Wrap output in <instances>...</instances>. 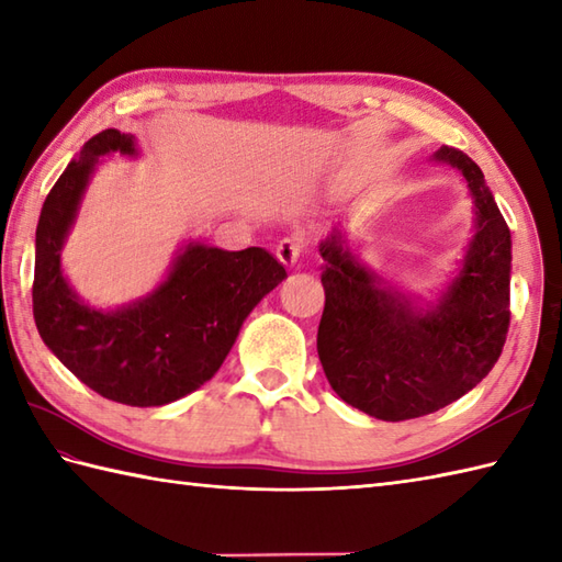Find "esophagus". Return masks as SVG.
<instances>
[{
    "instance_id": "esophagus-1",
    "label": "esophagus",
    "mask_w": 562,
    "mask_h": 562,
    "mask_svg": "<svg viewBox=\"0 0 562 562\" xmlns=\"http://www.w3.org/2000/svg\"><path fill=\"white\" fill-rule=\"evenodd\" d=\"M301 255H303V243L301 240L283 238L277 245V257H279V261H283V265H295V261L301 259Z\"/></svg>"
}]
</instances>
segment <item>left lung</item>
I'll use <instances>...</instances> for the list:
<instances>
[{
    "instance_id": "8db88e82",
    "label": "left lung",
    "mask_w": 562,
    "mask_h": 562,
    "mask_svg": "<svg viewBox=\"0 0 562 562\" xmlns=\"http://www.w3.org/2000/svg\"><path fill=\"white\" fill-rule=\"evenodd\" d=\"M438 160L454 166L476 204V235L464 267L432 313L380 291L334 233L319 247L324 313L317 353L331 390L382 420H408L457 402L497 363L509 329L513 240L481 168L452 146Z\"/></svg>"
}]
</instances>
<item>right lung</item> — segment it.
<instances>
[{
	"label": "right lung",
	"mask_w": 562,
	"mask_h": 562,
	"mask_svg": "<svg viewBox=\"0 0 562 562\" xmlns=\"http://www.w3.org/2000/svg\"><path fill=\"white\" fill-rule=\"evenodd\" d=\"M134 154V139L105 130L49 190L35 231L33 317L45 346L110 402L164 406L216 375L245 317L285 269L267 249L226 252L190 245L168 281L132 307L98 313L79 303L59 269V249L98 156Z\"/></svg>",
	"instance_id": "right-lung-1"
}]
</instances>
